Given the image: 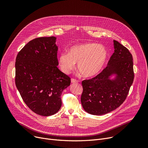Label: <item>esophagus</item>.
I'll return each instance as SVG.
<instances>
[{
  "instance_id": "34e87169",
  "label": "esophagus",
  "mask_w": 148,
  "mask_h": 148,
  "mask_svg": "<svg viewBox=\"0 0 148 148\" xmlns=\"http://www.w3.org/2000/svg\"><path fill=\"white\" fill-rule=\"evenodd\" d=\"M71 82L72 83H78L79 82L78 80H75L74 79H71Z\"/></svg>"
}]
</instances>
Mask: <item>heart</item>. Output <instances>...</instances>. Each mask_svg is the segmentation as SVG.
<instances>
[{
    "mask_svg": "<svg viewBox=\"0 0 148 148\" xmlns=\"http://www.w3.org/2000/svg\"><path fill=\"white\" fill-rule=\"evenodd\" d=\"M108 58V51L104 46L94 42H86L73 45L68 53H60L58 63L61 70L68 74L77 68L84 77L97 75L104 68Z\"/></svg>",
    "mask_w": 148,
    "mask_h": 148,
    "instance_id": "b5f03b06",
    "label": "heart"
}]
</instances>
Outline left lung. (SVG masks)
Listing matches in <instances>:
<instances>
[{
    "instance_id": "1",
    "label": "left lung",
    "mask_w": 148,
    "mask_h": 148,
    "mask_svg": "<svg viewBox=\"0 0 148 148\" xmlns=\"http://www.w3.org/2000/svg\"><path fill=\"white\" fill-rule=\"evenodd\" d=\"M113 43L114 52L107 67L94 78L82 83V105L91 114H107L119 107L125 100L133 83L132 54L117 41L113 40Z\"/></svg>"
}]
</instances>
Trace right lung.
Wrapping results in <instances>:
<instances>
[{"mask_svg": "<svg viewBox=\"0 0 148 148\" xmlns=\"http://www.w3.org/2000/svg\"><path fill=\"white\" fill-rule=\"evenodd\" d=\"M56 37H40L29 41L18 53L15 84L24 102L35 113L49 116L61 107V95L69 77L58 69Z\"/></svg>", "mask_w": 148, "mask_h": 148, "instance_id": "right-lung-1", "label": "right lung"}]
</instances>
